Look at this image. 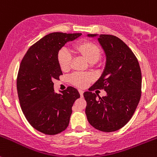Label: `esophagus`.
I'll return each instance as SVG.
<instances>
[{
  "mask_svg": "<svg viewBox=\"0 0 157 157\" xmlns=\"http://www.w3.org/2000/svg\"><path fill=\"white\" fill-rule=\"evenodd\" d=\"M79 93H80V97H83V91L81 90H79Z\"/></svg>",
  "mask_w": 157,
  "mask_h": 157,
  "instance_id": "1",
  "label": "esophagus"
}]
</instances>
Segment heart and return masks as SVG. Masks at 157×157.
<instances>
[{
    "label": "heart",
    "instance_id": "heart-1",
    "mask_svg": "<svg viewBox=\"0 0 157 157\" xmlns=\"http://www.w3.org/2000/svg\"><path fill=\"white\" fill-rule=\"evenodd\" d=\"M73 51L75 54L83 58L90 64L97 63L101 55V50L94 42L88 40H81L75 44L73 47ZM57 63L62 71H69L71 67V58L65 50H60L57 54ZM71 83L78 87H85L91 81V77L86 74H74L70 77Z\"/></svg>",
    "mask_w": 157,
    "mask_h": 157
}]
</instances>
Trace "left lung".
Wrapping results in <instances>:
<instances>
[{
  "mask_svg": "<svg viewBox=\"0 0 157 157\" xmlns=\"http://www.w3.org/2000/svg\"><path fill=\"white\" fill-rule=\"evenodd\" d=\"M98 36L104 51L106 64L103 74L89 91L83 93L85 109L92 127L103 132L120 130L133 117L141 97L142 76L139 62L133 51L113 35L87 34ZM104 89L107 96L96 98L91 91Z\"/></svg>",
  "mask_w": 157,
  "mask_h": 157,
  "instance_id": "left-lung-1",
  "label": "left lung"
}]
</instances>
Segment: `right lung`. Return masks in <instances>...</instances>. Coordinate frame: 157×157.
<instances>
[{"label":"right lung","mask_w":157,"mask_h":157,"mask_svg":"<svg viewBox=\"0 0 157 157\" xmlns=\"http://www.w3.org/2000/svg\"><path fill=\"white\" fill-rule=\"evenodd\" d=\"M81 35L49 33L32 45L21 60L17 79L21 107L29 124L44 134L55 135L66 130L74 103L80 97L73 86L57 94L53 81L63 74L57 60L59 51Z\"/></svg>","instance_id":"add662e5"}]
</instances>
